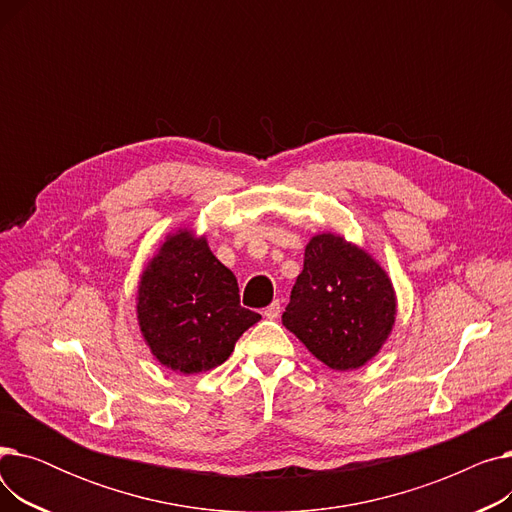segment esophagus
I'll return each mask as SVG.
<instances>
[{
    "label": "esophagus",
    "mask_w": 512,
    "mask_h": 512,
    "mask_svg": "<svg viewBox=\"0 0 512 512\" xmlns=\"http://www.w3.org/2000/svg\"><path fill=\"white\" fill-rule=\"evenodd\" d=\"M280 309H282V307H280V301H274L270 307H267V309L263 311V315H265L267 319H276V317L280 315Z\"/></svg>",
    "instance_id": "1"
}]
</instances>
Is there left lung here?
I'll list each match as a JSON object with an SVG mask.
<instances>
[{
	"instance_id": "left-lung-1",
	"label": "left lung",
	"mask_w": 512,
	"mask_h": 512,
	"mask_svg": "<svg viewBox=\"0 0 512 512\" xmlns=\"http://www.w3.org/2000/svg\"><path fill=\"white\" fill-rule=\"evenodd\" d=\"M394 321L396 290L380 261L342 234L311 236L284 328L330 369L351 371L382 351Z\"/></svg>"
}]
</instances>
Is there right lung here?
<instances>
[{
  "label": "right lung",
  "instance_id": "add662e5",
  "mask_svg": "<svg viewBox=\"0 0 512 512\" xmlns=\"http://www.w3.org/2000/svg\"><path fill=\"white\" fill-rule=\"evenodd\" d=\"M259 319V313L240 307L236 276L193 228L170 232L143 267L139 330L151 355L176 373L222 365Z\"/></svg>",
  "mask_w": 512,
  "mask_h": 512
}]
</instances>
